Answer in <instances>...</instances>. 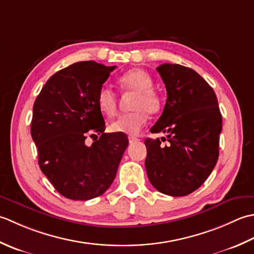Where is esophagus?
Instances as JSON below:
<instances>
[{
    "label": "esophagus",
    "mask_w": 254,
    "mask_h": 254,
    "mask_svg": "<svg viewBox=\"0 0 254 254\" xmlns=\"http://www.w3.org/2000/svg\"><path fill=\"white\" fill-rule=\"evenodd\" d=\"M128 140H129V143H134V142H138L140 139H138L137 137H132V136H129L128 137Z\"/></svg>",
    "instance_id": "1"
}]
</instances>
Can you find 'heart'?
<instances>
[{"label":"heart","mask_w":254,"mask_h":254,"mask_svg":"<svg viewBox=\"0 0 254 254\" xmlns=\"http://www.w3.org/2000/svg\"><path fill=\"white\" fill-rule=\"evenodd\" d=\"M118 84L125 92L134 93L130 113L124 114L111 124L114 132L137 134L146 125L148 113L156 114L161 108V98L152 90L153 80L146 71L132 69L118 79ZM96 104L104 115L112 117L117 112L118 98L110 87L102 86L96 94Z\"/></svg>","instance_id":"b5f03b06"}]
</instances>
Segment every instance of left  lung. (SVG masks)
<instances>
[{"label":"left lung","mask_w":254,"mask_h":254,"mask_svg":"<svg viewBox=\"0 0 254 254\" xmlns=\"http://www.w3.org/2000/svg\"><path fill=\"white\" fill-rule=\"evenodd\" d=\"M157 71L168 98L150 131L167 133V138L144 140V164L154 189L165 195L185 196L205 182L217 163L221 114L213 87L193 69L164 64Z\"/></svg>","instance_id":"8db88e82"}]
</instances>
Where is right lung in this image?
Returning <instances> with one entry per match:
<instances>
[{
	"label": "right lung",
	"mask_w": 254,
	"mask_h": 254,
	"mask_svg": "<svg viewBox=\"0 0 254 254\" xmlns=\"http://www.w3.org/2000/svg\"><path fill=\"white\" fill-rule=\"evenodd\" d=\"M115 68L95 61L76 62L51 76L34 103L30 132L40 170L69 199L104 194L128 146L125 133L104 132L105 122L96 104L98 90ZM89 134H100L91 146L85 143Z\"/></svg>",
	"instance_id": "1"
}]
</instances>
